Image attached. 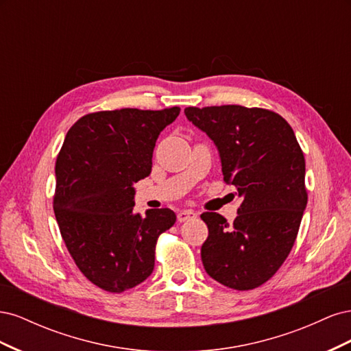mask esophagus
<instances>
[{"label":"esophagus","mask_w":351,"mask_h":351,"mask_svg":"<svg viewBox=\"0 0 351 351\" xmlns=\"http://www.w3.org/2000/svg\"><path fill=\"white\" fill-rule=\"evenodd\" d=\"M195 217H196V212H193L192 209H183V210H180L178 214H177V219L180 222H184V221L192 219Z\"/></svg>","instance_id":"34e87169"}]
</instances>
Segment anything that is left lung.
I'll return each mask as SVG.
<instances>
[{
    "mask_svg": "<svg viewBox=\"0 0 351 351\" xmlns=\"http://www.w3.org/2000/svg\"><path fill=\"white\" fill-rule=\"evenodd\" d=\"M184 114L214 141L224 182L241 197L231 226L217 212L200 215L209 230L200 250L205 271L230 289H256L280 269L299 232L307 205L302 147L269 110L221 105Z\"/></svg>",
    "mask_w": 351,
    "mask_h": 351,
    "instance_id": "left-lung-1",
    "label": "left lung"
}]
</instances>
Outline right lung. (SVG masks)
<instances>
[{"label": "right lung", "mask_w": 351, "mask_h": 351, "mask_svg": "<svg viewBox=\"0 0 351 351\" xmlns=\"http://www.w3.org/2000/svg\"><path fill=\"white\" fill-rule=\"evenodd\" d=\"M180 114L123 108L82 117L56 162L54 212L61 237L90 282L123 293L154 271L159 234L176 222L168 208L136 214L133 184L151 174L155 142Z\"/></svg>", "instance_id": "right-lung-1"}]
</instances>
